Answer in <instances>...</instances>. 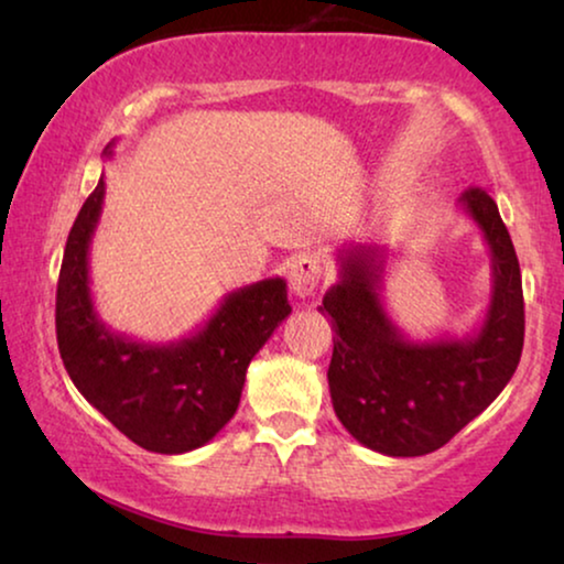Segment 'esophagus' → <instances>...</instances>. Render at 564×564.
Returning a JSON list of instances; mask_svg holds the SVG:
<instances>
[{"instance_id":"1","label":"esophagus","mask_w":564,"mask_h":564,"mask_svg":"<svg viewBox=\"0 0 564 564\" xmlns=\"http://www.w3.org/2000/svg\"><path fill=\"white\" fill-rule=\"evenodd\" d=\"M288 280H290V290L295 292V297L300 300L313 297L315 292H318L321 280H323L321 259L315 257V253H300V257L290 264Z\"/></svg>"}]
</instances>
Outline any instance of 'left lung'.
Listing matches in <instances>:
<instances>
[{
    "label": "left lung",
    "instance_id": "obj_1",
    "mask_svg": "<svg viewBox=\"0 0 564 564\" xmlns=\"http://www.w3.org/2000/svg\"><path fill=\"white\" fill-rule=\"evenodd\" d=\"M490 249L492 292L473 336L413 341L384 311L390 253L380 246L338 249V282L318 311L330 315L328 388L344 429L388 457L436 452L500 395L523 349L521 269L498 205L485 189L459 197Z\"/></svg>",
    "mask_w": 564,
    "mask_h": 564
}]
</instances>
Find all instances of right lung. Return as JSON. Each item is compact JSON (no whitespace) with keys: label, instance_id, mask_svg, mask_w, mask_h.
Here are the masks:
<instances>
[{"label":"right lung","instance_id":"add662e5","mask_svg":"<svg viewBox=\"0 0 564 564\" xmlns=\"http://www.w3.org/2000/svg\"><path fill=\"white\" fill-rule=\"evenodd\" d=\"M112 156V143L105 159ZM105 203V174L76 215L56 290V338L76 390L149 452L184 454L234 419L246 369L288 318L282 276L228 292L203 328L180 341L143 344L115 334L95 311L89 246Z\"/></svg>","mask_w":564,"mask_h":564}]
</instances>
